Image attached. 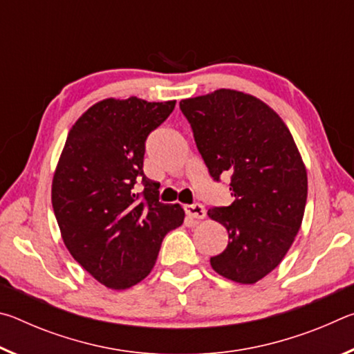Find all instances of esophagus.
Instances as JSON below:
<instances>
[{"label": "esophagus", "mask_w": 354, "mask_h": 354, "mask_svg": "<svg viewBox=\"0 0 354 354\" xmlns=\"http://www.w3.org/2000/svg\"><path fill=\"white\" fill-rule=\"evenodd\" d=\"M184 209H185V214H187L192 218H205V215H206L205 207H203L200 203H195V205H187Z\"/></svg>", "instance_id": "1"}]
</instances>
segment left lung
Listing matches in <instances>:
<instances>
[{
  "instance_id": "1",
  "label": "left lung",
  "mask_w": 354,
  "mask_h": 354,
  "mask_svg": "<svg viewBox=\"0 0 354 354\" xmlns=\"http://www.w3.org/2000/svg\"><path fill=\"white\" fill-rule=\"evenodd\" d=\"M179 107L214 181L231 176L232 205L207 211L230 237L211 266L226 279L254 284L279 266L301 226L308 198L301 154L283 118L253 95L218 88Z\"/></svg>"
}]
</instances>
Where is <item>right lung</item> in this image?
<instances>
[{
    "instance_id": "obj_1",
    "label": "right lung",
    "mask_w": 354,
    "mask_h": 354,
    "mask_svg": "<svg viewBox=\"0 0 354 354\" xmlns=\"http://www.w3.org/2000/svg\"><path fill=\"white\" fill-rule=\"evenodd\" d=\"M176 101L107 98L70 129L51 185L64 243L84 270L109 289L145 279L165 234L184 221L179 205L159 201L143 173L145 142ZM144 184L136 194L133 185Z\"/></svg>"
}]
</instances>
